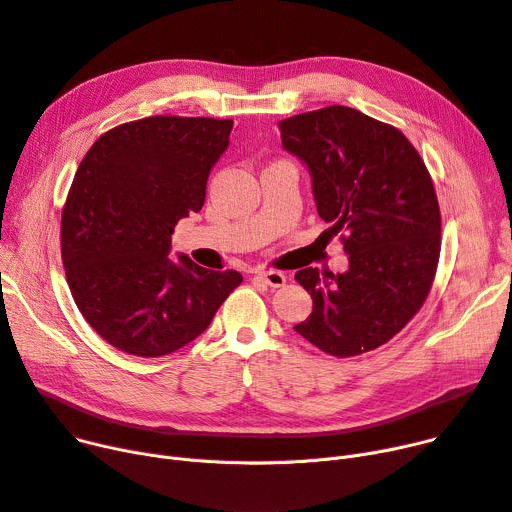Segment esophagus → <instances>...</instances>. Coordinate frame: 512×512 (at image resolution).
I'll return each mask as SVG.
<instances>
[{"mask_svg": "<svg viewBox=\"0 0 512 512\" xmlns=\"http://www.w3.org/2000/svg\"><path fill=\"white\" fill-rule=\"evenodd\" d=\"M257 278L263 280L267 286L271 288H282L286 284V276L282 274V271H257Z\"/></svg>", "mask_w": 512, "mask_h": 512, "instance_id": "esophagus-1", "label": "esophagus"}]
</instances>
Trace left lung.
<instances>
[{
  "label": "left lung",
  "instance_id": "obj_1",
  "mask_svg": "<svg viewBox=\"0 0 512 512\" xmlns=\"http://www.w3.org/2000/svg\"><path fill=\"white\" fill-rule=\"evenodd\" d=\"M280 129L350 261L337 276L296 271L313 313L294 331L337 358L377 350L422 309L436 276L440 210L428 168L397 127L350 107L294 115Z\"/></svg>",
  "mask_w": 512,
  "mask_h": 512
}]
</instances>
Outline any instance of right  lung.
Returning <instances> with one entry per match:
<instances>
[{
	"mask_svg": "<svg viewBox=\"0 0 512 512\" xmlns=\"http://www.w3.org/2000/svg\"><path fill=\"white\" fill-rule=\"evenodd\" d=\"M230 131V119L156 115L102 133L82 158L61 212V259L82 317L113 348L173 354L241 286L234 269L168 259L177 222L203 208Z\"/></svg>",
	"mask_w": 512,
	"mask_h": 512,
	"instance_id": "1",
	"label": "right lung"
}]
</instances>
